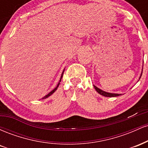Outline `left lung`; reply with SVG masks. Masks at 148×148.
I'll return each instance as SVG.
<instances>
[{"label": "left lung", "instance_id": "obj_1", "mask_svg": "<svg viewBox=\"0 0 148 148\" xmlns=\"http://www.w3.org/2000/svg\"><path fill=\"white\" fill-rule=\"evenodd\" d=\"M141 75H142V74H141ZM141 75H140V76H141ZM140 77H141V76H140ZM94 87H95V90L98 93H99L100 95H103L104 97H118L119 95H119V94H113V93L106 92H104V91L101 90H100L99 88L96 87L95 86H94Z\"/></svg>", "mask_w": 148, "mask_h": 148}]
</instances>
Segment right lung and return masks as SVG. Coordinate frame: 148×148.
Masks as SVG:
<instances>
[{"mask_svg":"<svg viewBox=\"0 0 148 148\" xmlns=\"http://www.w3.org/2000/svg\"><path fill=\"white\" fill-rule=\"evenodd\" d=\"M62 75H63V73H62V76H61V79H62ZM61 79H60V81H61ZM58 86H59V84H58L57 87H56V88H55V89H53V90H52L51 92H49L48 95H46L45 97H43V98H42V99H46V98L49 97V96H51V95L53 94V92H55L56 90H57V88H58Z\"/></svg>","mask_w":148,"mask_h":148,"instance_id":"obj_1","label":"right lung"}]
</instances>
